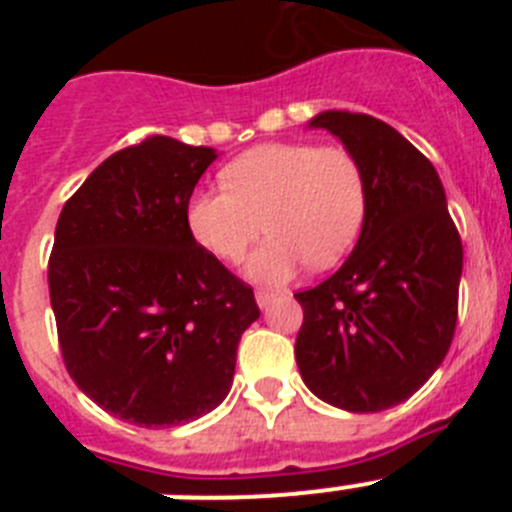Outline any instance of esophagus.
Returning <instances> with one entry per match:
<instances>
[{"label":"esophagus","instance_id":"1","mask_svg":"<svg viewBox=\"0 0 512 512\" xmlns=\"http://www.w3.org/2000/svg\"><path fill=\"white\" fill-rule=\"evenodd\" d=\"M274 300H277V295L269 292V289H259V292H256V302H259V307H269Z\"/></svg>","mask_w":512,"mask_h":512}]
</instances>
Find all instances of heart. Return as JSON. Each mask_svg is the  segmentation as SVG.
I'll return each instance as SVG.
<instances>
[{"mask_svg": "<svg viewBox=\"0 0 512 512\" xmlns=\"http://www.w3.org/2000/svg\"><path fill=\"white\" fill-rule=\"evenodd\" d=\"M220 189L187 200V228L210 256L238 264L261 228L248 274L279 284L300 266L328 269L359 241L369 189L359 158L343 146L307 140L264 143L233 158Z\"/></svg>", "mask_w": 512, "mask_h": 512, "instance_id": "obj_1", "label": "heart"}]
</instances>
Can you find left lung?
Wrapping results in <instances>:
<instances>
[{
    "label": "left lung",
    "instance_id": "8db88e82",
    "mask_svg": "<svg viewBox=\"0 0 512 512\" xmlns=\"http://www.w3.org/2000/svg\"><path fill=\"white\" fill-rule=\"evenodd\" d=\"M312 125L359 158L369 205L346 264L295 295L297 366L320 400L379 413L418 392L449 354L461 238L433 164L392 125L361 112H323Z\"/></svg>",
    "mask_w": 512,
    "mask_h": 512
}]
</instances>
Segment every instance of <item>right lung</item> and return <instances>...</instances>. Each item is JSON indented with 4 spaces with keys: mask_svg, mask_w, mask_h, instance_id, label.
Masks as SVG:
<instances>
[{
    "mask_svg": "<svg viewBox=\"0 0 512 512\" xmlns=\"http://www.w3.org/2000/svg\"><path fill=\"white\" fill-rule=\"evenodd\" d=\"M215 151L151 135L112 153L63 205L48 289L63 364L115 418L171 428L233 382L253 289L194 241L187 200Z\"/></svg>",
    "mask_w": 512,
    "mask_h": 512,
    "instance_id": "obj_1",
    "label": "right lung"
}]
</instances>
